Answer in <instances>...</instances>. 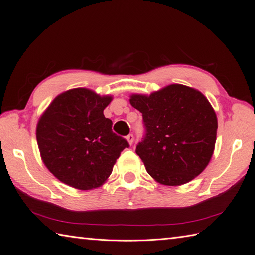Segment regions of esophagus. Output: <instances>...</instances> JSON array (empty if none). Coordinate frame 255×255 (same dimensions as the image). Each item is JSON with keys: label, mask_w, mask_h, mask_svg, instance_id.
<instances>
[{"label": "esophagus", "mask_w": 255, "mask_h": 255, "mask_svg": "<svg viewBox=\"0 0 255 255\" xmlns=\"http://www.w3.org/2000/svg\"><path fill=\"white\" fill-rule=\"evenodd\" d=\"M126 138H127V140H128L129 145L133 144V142H134V135L133 134H128Z\"/></svg>", "instance_id": "1"}]
</instances>
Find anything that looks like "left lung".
Returning a JSON list of instances; mask_svg holds the SVG:
<instances>
[{
  "mask_svg": "<svg viewBox=\"0 0 255 255\" xmlns=\"http://www.w3.org/2000/svg\"><path fill=\"white\" fill-rule=\"evenodd\" d=\"M129 103L143 113L145 136L136 146L146 171L163 185L190 182L207 167L217 134V117L199 90L172 84Z\"/></svg>",
  "mask_w": 255,
  "mask_h": 255,
  "instance_id": "1",
  "label": "left lung"
}]
</instances>
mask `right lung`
<instances>
[{
    "label": "right lung",
    "mask_w": 255,
    "mask_h": 255,
    "mask_svg": "<svg viewBox=\"0 0 255 255\" xmlns=\"http://www.w3.org/2000/svg\"><path fill=\"white\" fill-rule=\"evenodd\" d=\"M111 100L87 88L70 89L56 96L39 119L36 136L41 159L61 182L84 191L98 188L128 147L104 116Z\"/></svg>",
    "instance_id": "add662e5"
}]
</instances>
